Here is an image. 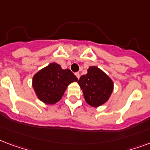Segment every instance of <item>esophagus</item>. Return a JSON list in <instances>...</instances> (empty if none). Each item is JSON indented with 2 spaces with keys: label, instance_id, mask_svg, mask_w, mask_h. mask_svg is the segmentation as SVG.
<instances>
[{
  "label": "esophagus",
  "instance_id": "34e87169",
  "mask_svg": "<svg viewBox=\"0 0 150 150\" xmlns=\"http://www.w3.org/2000/svg\"><path fill=\"white\" fill-rule=\"evenodd\" d=\"M75 76H76V77H77V79H79V78H80V74L79 72H76L75 74Z\"/></svg>",
  "mask_w": 150,
  "mask_h": 150
}]
</instances>
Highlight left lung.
Segmentation results:
<instances>
[{"label": "left lung", "mask_w": 150, "mask_h": 150, "mask_svg": "<svg viewBox=\"0 0 150 150\" xmlns=\"http://www.w3.org/2000/svg\"><path fill=\"white\" fill-rule=\"evenodd\" d=\"M86 102L93 107H98L107 103L114 90L112 79L96 66H90L86 75L78 81Z\"/></svg>", "instance_id": "1"}]
</instances>
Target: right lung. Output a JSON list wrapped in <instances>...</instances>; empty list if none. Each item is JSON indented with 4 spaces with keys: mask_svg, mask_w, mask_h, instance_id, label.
Here are the masks:
<instances>
[{
    "mask_svg": "<svg viewBox=\"0 0 150 150\" xmlns=\"http://www.w3.org/2000/svg\"><path fill=\"white\" fill-rule=\"evenodd\" d=\"M77 81L69 69H62L60 64L53 62L34 75L32 85L39 100L54 105L61 100L68 85Z\"/></svg>",
    "mask_w": 150,
    "mask_h": 150,
    "instance_id": "1",
    "label": "right lung"
}]
</instances>
